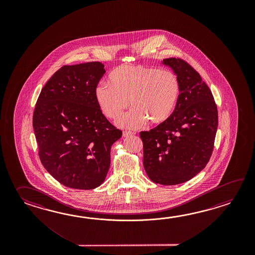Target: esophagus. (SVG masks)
I'll use <instances>...</instances> for the list:
<instances>
[{"label": "esophagus", "instance_id": "34e87169", "mask_svg": "<svg viewBox=\"0 0 255 255\" xmlns=\"http://www.w3.org/2000/svg\"><path fill=\"white\" fill-rule=\"evenodd\" d=\"M134 135V132L131 131H123V136H128V135Z\"/></svg>", "mask_w": 255, "mask_h": 255}]
</instances>
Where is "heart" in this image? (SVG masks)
I'll return each instance as SVG.
<instances>
[{
	"label": "heart",
	"mask_w": 255,
	"mask_h": 255,
	"mask_svg": "<svg viewBox=\"0 0 255 255\" xmlns=\"http://www.w3.org/2000/svg\"><path fill=\"white\" fill-rule=\"evenodd\" d=\"M109 84L95 88L99 109L109 120H118L128 106L133 107L118 122L120 128L135 129L146 124L158 125L171 116L179 99L180 85L172 71L142 65H124L109 76Z\"/></svg>",
	"instance_id": "heart-1"
}]
</instances>
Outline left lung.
<instances>
[{
    "label": "left lung",
    "mask_w": 255,
    "mask_h": 255,
    "mask_svg": "<svg viewBox=\"0 0 255 255\" xmlns=\"http://www.w3.org/2000/svg\"><path fill=\"white\" fill-rule=\"evenodd\" d=\"M163 64L178 76L180 93L168 120L139 133L143 165L153 182L180 184L201 172L211 158L218 109L211 89L190 64L175 57L163 60Z\"/></svg>",
    "instance_id": "left-lung-1"
}]
</instances>
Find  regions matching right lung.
I'll list each match as a JSON object with an SVG mask.
<instances>
[{"mask_svg":"<svg viewBox=\"0 0 255 255\" xmlns=\"http://www.w3.org/2000/svg\"><path fill=\"white\" fill-rule=\"evenodd\" d=\"M105 73L100 62L64 65L45 84L35 105L33 127L40 160L68 188L93 190L102 184L111 146L122 135L95 98Z\"/></svg>","mask_w":255,"mask_h":255,"instance_id":"1","label":"right lung"}]
</instances>
